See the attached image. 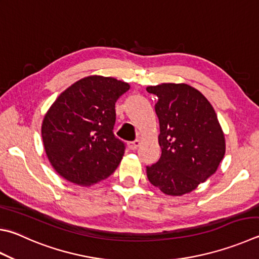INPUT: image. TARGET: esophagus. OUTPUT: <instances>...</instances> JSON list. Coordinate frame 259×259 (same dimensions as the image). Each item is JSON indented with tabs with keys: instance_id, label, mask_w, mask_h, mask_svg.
<instances>
[{
	"instance_id": "esophagus-1",
	"label": "esophagus",
	"mask_w": 259,
	"mask_h": 259,
	"mask_svg": "<svg viewBox=\"0 0 259 259\" xmlns=\"http://www.w3.org/2000/svg\"><path fill=\"white\" fill-rule=\"evenodd\" d=\"M139 144H140L139 140H138V139H136V140H134V142H130V143H128V147H129V149H131V150H135V149H137V148H138Z\"/></svg>"
}]
</instances>
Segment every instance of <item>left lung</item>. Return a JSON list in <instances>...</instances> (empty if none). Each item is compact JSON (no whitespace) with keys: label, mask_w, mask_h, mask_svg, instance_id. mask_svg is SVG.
Instances as JSON below:
<instances>
[{"label":"left lung","mask_w":259,"mask_h":259,"mask_svg":"<svg viewBox=\"0 0 259 259\" xmlns=\"http://www.w3.org/2000/svg\"><path fill=\"white\" fill-rule=\"evenodd\" d=\"M146 91L157 96L162 155L146 167L153 186L182 196L214 175L225 154V139L213 106L187 83H161Z\"/></svg>","instance_id":"obj_1"}]
</instances>
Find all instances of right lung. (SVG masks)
<instances>
[{
	"label": "right lung",
	"mask_w": 259,
	"mask_h": 259,
	"mask_svg": "<svg viewBox=\"0 0 259 259\" xmlns=\"http://www.w3.org/2000/svg\"><path fill=\"white\" fill-rule=\"evenodd\" d=\"M129 83L89 76L65 89L41 124L44 148L59 175L79 186H92L115 171L124 143L113 134L115 103Z\"/></svg>",
	"instance_id": "add662e5"
}]
</instances>
